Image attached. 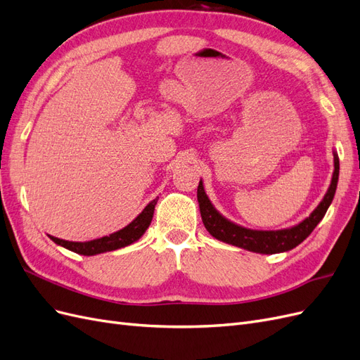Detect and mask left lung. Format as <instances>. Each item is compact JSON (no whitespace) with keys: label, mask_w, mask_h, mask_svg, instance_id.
Segmentation results:
<instances>
[{"label":"left lung","mask_w":360,"mask_h":360,"mask_svg":"<svg viewBox=\"0 0 360 360\" xmlns=\"http://www.w3.org/2000/svg\"><path fill=\"white\" fill-rule=\"evenodd\" d=\"M333 167L335 169L330 186L328 192H326L321 202L315 207V210L307 217V219H303L297 225L275 231L250 230V228H245L242 225L231 222L230 219H226L225 216H222L214 209V205L212 204V201L207 197V193L204 191L202 180H200L197 197L205 230L214 238H217V240L250 250V252L269 255L287 252V250L300 245L304 238L314 231V228L319 225L326 212H328L329 205L332 204L338 186V177H340V158H338L336 151H333Z\"/></svg>","instance_id":"obj_1"}]
</instances>
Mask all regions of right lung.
Wrapping results in <instances>:
<instances>
[{
  "label": "right lung",
  "mask_w": 360,
  "mask_h": 360,
  "mask_svg": "<svg viewBox=\"0 0 360 360\" xmlns=\"http://www.w3.org/2000/svg\"><path fill=\"white\" fill-rule=\"evenodd\" d=\"M158 198L153 201H150L146 209L141 212L135 219L126 225L122 230H118L110 236H105L101 238H94V240L89 242H69V240H63V238L49 236L51 240L53 243H57L63 248H66L72 252H76L79 255H97V254H103V252H110V250H115L120 248H124L132 245L134 242L139 240L143 234L147 231V228L151 224V219H153V213H155V205L158 204Z\"/></svg>",
  "instance_id": "right-lung-1"
}]
</instances>
